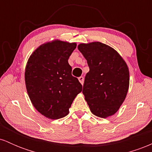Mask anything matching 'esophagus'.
I'll return each instance as SVG.
<instances>
[{"instance_id":"esophagus-1","label":"esophagus","mask_w":152,"mask_h":152,"mask_svg":"<svg viewBox=\"0 0 152 152\" xmlns=\"http://www.w3.org/2000/svg\"><path fill=\"white\" fill-rule=\"evenodd\" d=\"M78 81H80V83H81L82 85L83 84V81H84V78L83 77V76H80L79 78H78Z\"/></svg>"}]
</instances>
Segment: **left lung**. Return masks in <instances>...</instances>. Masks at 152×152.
Returning <instances> with one entry per match:
<instances>
[{
    "label": "left lung",
    "mask_w": 152,
    "mask_h": 152,
    "mask_svg": "<svg viewBox=\"0 0 152 152\" xmlns=\"http://www.w3.org/2000/svg\"><path fill=\"white\" fill-rule=\"evenodd\" d=\"M78 49L86 59L89 71L83 94L95 116L107 118L123 104L129 86L127 64L114 48L100 42L80 43Z\"/></svg>",
    "instance_id": "obj_1"
}]
</instances>
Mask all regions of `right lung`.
Masks as SVG:
<instances>
[{"label": "right lung", "instance_id": "right-lung-1", "mask_svg": "<svg viewBox=\"0 0 152 152\" xmlns=\"http://www.w3.org/2000/svg\"><path fill=\"white\" fill-rule=\"evenodd\" d=\"M76 47V43L60 40L47 42L33 52L26 64L25 82L31 103L50 119L68 115L73 101L82 91L68 62Z\"/></svg>", "mask_w": 152, "mask_h": 152}]
</instances>
